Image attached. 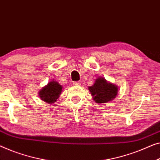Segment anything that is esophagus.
Here are the masks:
<instances>
[{
  "label": "esophagus",
  "mask_w": 160,
  "mask_h": 160,
  "mask_svg": "<svg viewBox=\"0 0 160 160\" xmlns=\"http://www.w3.org/2000/svg\"><path fill=\"white\" fill-rule=\"evenodd\" d=\"M73 84L74 86H76V87H78V86L81 85V83L79 82H74L73 83Z\"/></svg>",
  "instance_id": "34e87169"
}]
</instances>
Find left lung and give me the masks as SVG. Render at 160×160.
Returning <instances> with one entry per match:
<instances>
[{"label":"left lung","instance_id":"obj_1","mask_svg":"<svg viewBox=\"0 0 160 160\" xmlns=\"http://www.w3.org/2000/svg\"><path fill=\"white\" fill-rule=\"evenodd\" d=\"M93 99L96 102L105 103L111 101L116 97L118 87L116 86L108 83L103 78H98L95 83L89 87Z\"/></svg>","mask_w":160,"mask_h":160}]
</instances>
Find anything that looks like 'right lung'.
<instances>
[{"instance_id": "obj_1", "label": "right lung", "mask_w": 160, "mask_h": 160, "mask_svg": "<svg viewBox=\"0 0 160 160\" xmlns=\"http://www.w3.org/2000/svg\"><path fill=\"white\" fill-rule=\"evenodd\" d=\"M62 92V86L55 81H52L45 87H44L40 92V97L49 104L54 103L59 97Z\"/></svg>"}]
</instances>
